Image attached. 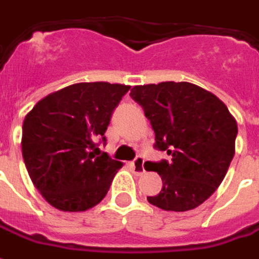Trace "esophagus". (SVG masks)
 I'll list each match as a JSON object with an SVG mask.
<instances>
[{
    "label": "esophagus",
    "mask_w": 259,
    "mask_h": 259,
    "mask_svg": "<svg viewBox=\"0 0 259 259\" xmlns=\"http://www.w3.org/2000/svg\"><path fill=\"white\" fill-rule=\"evenodd\" d=\"M131 167L134 170V174L137 176H141V174L145 173V159L142 156H137L135 160L131 163Z\"/></svg>",
    "instance_id": "obj_1"
}]
</instances>
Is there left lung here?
I'll list each match as a JSON object with an SVG mask.
<instances>
[{
	"label": "left lung",
	"mask_w": 259,
	"mask_h": 259,
	"mask_svg": "<svg viewBox=\"0 0 259 259\" xmlns=\"http://www.w3.org/2000/svg\"><path fill=\"white\" fill-rule=\"evenodd\" d=\"M130 96L150 121L155 149L171 157L152 163L163 187L148 201L173 212L199 206L221 185L234 156L237 122L226 104L188 82L134 86Z\"/></svg>",
	"instance_id": "left-lung-1"
}]
</instances>
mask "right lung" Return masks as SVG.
I'll return each instance as SVG.
<instances>
[{"mask_svg":"<svg viewBox=\"0 0 259 259\" xmlns=\"http://www.w3.org/2000/svg\"><path fill=\"white\" fill-rule=\"evenodd\" d=\"M130 86L85 82L41 99L25 117L22 155L33 184L47 202L80 212L100 202L122 163L100 153L96 141Z\"/></svg>","mask_w":259,"mask_h":259,"instance_id":"obj_1","label":"right lung"}]
</instances>
